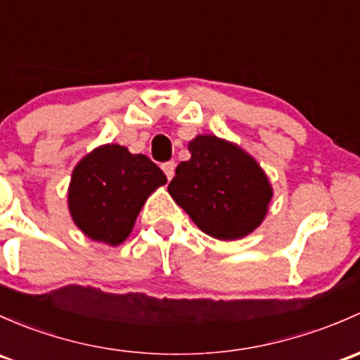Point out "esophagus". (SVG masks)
Instances as JSON below:
<instances>
[{"label": "esophagus", "instance_id": "34e87169", "mask_svg": "<svg viewBox=\"0 0 360 360\" xmlns=\"http://www.w3.org/2000/svg\"><path fill=\"white\" fill-rule=\"evenodd\" d=\"M162 170H164L165 176H167V179L170 181L174 177V170H176V164H174L172 160L164 162V164H162Z\"/></svg>", "mask_w": 360, "mask_h": 360}]
</instances>
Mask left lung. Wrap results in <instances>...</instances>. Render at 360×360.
<instances>
[{"mask_svg":"<svg viewBox=\"0 0 360 360\" xmlns=\"http://www.w3.org/2000/svg\"><path fill=\"white\" fill-rule=\"evenodd\" d=\"M169 193L196 226L217 240L247 236L266 217L272 190L257 162L228 141L198 136Z\"/></svg>","mask_w":360,"mask_h":360,"instance_id":"8db88e82","label":"left lung"}]
</instances>
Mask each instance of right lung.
<instances>
[{
    "label": "right lung",
    "instance_id": "right-lung-1",
    "mask_svg": "<svg viewBox=\"0 0 360 360\" xmlns=\"http://www.w3.org/2000/svg\"><path fill=\"white\" fill-rule=\"evenodd\" d=\"M165 183V174L146 155H132L119 145L100 146L72 174V219L86 236L119 245L129 236L150 193Z\"/></svg>",
    "mask_w": 360,
    "mask_h": 360
}]
</instances>
